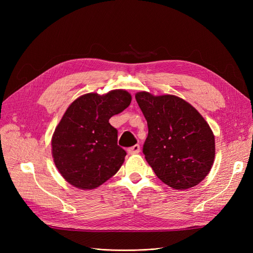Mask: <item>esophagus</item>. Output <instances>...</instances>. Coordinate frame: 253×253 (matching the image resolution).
<instances>
[{"instance_id": "esophagus-1", "label": "esophagus", "mask_w": 253, "mask_h": 253, "mask_svg": "<svg viewBox=\"0 0 253 253\" xmlns=\"http://www.w3.org/2000/svg\"><path fill=\"white\" fill-rule=\"evenodd\" d=\"M127 152L129 153V154H137V153L140 152V145L139 144H135V145H133V147L128 148Z\"/></svg>"}]
</instances>
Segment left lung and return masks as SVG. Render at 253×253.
I'll return each mask as SVG.
<instances>
[{
	"mask_svg": "<svg viewBox=\"0 0 253 253\" xmlns=\"http://www.w3.org/2000/svg\"><path fill=\"white\" fill-rule=\"evenodd\" d=\"M135 97L149 128L142 152L157 177L177 190L198 185L210 172L215 155L209 125L181 98L155 97L147 91Z\"/></svg>",
	"mask_w": 253,
	"mask_h": 253,
	"instance_id": "obj_1",
	"label": "left lung"
}]
</instances>
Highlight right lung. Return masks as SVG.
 Masks as SVG:
<instances>
[{
	"mask_svg": "<svg viewBox=\"0 0 253 253\" xmlns=\"http://www.w3.org/2000/svg\"><path fill=\"white\" fill-rule=\"evenodd\" d=\"M127 91L86 94L68 106L52 136V157L71 185L95 189L118 172L126 152L117 144L118 131L110 118L131 103Z\"/></svg>",
	"mask_w": 253,
	"mask_h": 253,
	"instance_id": "1",
	"label": "right lung"
}]
</instances>
